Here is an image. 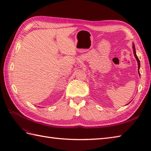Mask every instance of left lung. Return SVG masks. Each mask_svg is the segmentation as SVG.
<instances>
[{"label":"left lung","instance_id":"left-lung-1","mask_svg":"<svg viewBox=\"0 0 151 151\" xmlns=\"http://www.w3.org/2000/svg\"><path fill=\"white\" fill-rule=\"evenodd\" d=\"M133 50H134V56H135L137 62V65H138V73H139V75L140 76V73H139V68H140V62H139V60L138 58H137V55H136V49H135V46H134V44H133Z\"/></svg>","mask_w":151,"mask_h":151}]
</instances>
